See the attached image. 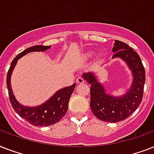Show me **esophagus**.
<instances>
[{
    "mask_svg": "<svg viewBox=\"0 0 154 154\" xmlns=\"http://www.w3.org/2000/svg\"><path fill=\"white\" fill-rule=\"evenodd\" d=\"M76 82H77V84H83V83L85 82V81H84V79L82 78V77H78Z\"/></svg>",
    "mask_w": 154,
    "mask_h": 154,
    "instance_id": "1",
    "label": "esophagus"
}]
</instances>
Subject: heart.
<instances>
[{"label": "heart", "instance_id": "1", "mask_svg": "<svg viewBox=\"0 0 154 154\" xmlns=\"http://www.w3.org/2000/svg\"><path fill=\"white\" fill-rule=\"evenodd\" d=\"M91 56H92L91 53H85L82 57H83V59H85H85H88L89 57H90Z\"/></svg>", "mask_w": 154, "mask_h": 154}]
</instances>
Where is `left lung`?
Listing matches in <instances>:
<instances>
[{"mask_svg":"<svg viewBox=\"0 0 154 154\" xmlns=\"http://www.w3.org/2000/svg\"><path fill=\"white\" fill-rule=\"evenodd\" d=\"M112 58L121 57L128 64L134 74V82L127 94L114 97L105 94L100 84L91 72L85 73L83 77L90 86V107L98 119L108 122H121L126 119L137 109L143 98L146 71L139 55L131 47L116 40L112 48Z\"/></svg>","mask_w":154,"mask_h":154,"instance_id":"obj_1","label":"left lung"}]
</instances>
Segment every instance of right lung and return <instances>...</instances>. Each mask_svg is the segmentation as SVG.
<instances>
[{
	"label": "right lung",
	"instance_id": "add662e5",
	"mask_svg": "<svg viewBox=\"0 0 154 154\" xmlns=\"http://www.w3.org/2000/svg\"><path fill=\"white\" fill-rule=\"evenodd\" d=\"M49 48L50 46L35 45L24 50L13 59L7 73L6 83L9 101L13 109L20 117H22L23 119L27 121L29 123L34 126H49L59 122L67 112L69 101L76 87V84H73L71 86L60 89L51 98L49 99V101L37 107H25L16 101L11 89L10 77L17 60L29 53L35 51L44 52Z\"/></svg>",
	"mask_w": 154,
	"mask_h": 154
}]
</instances>
